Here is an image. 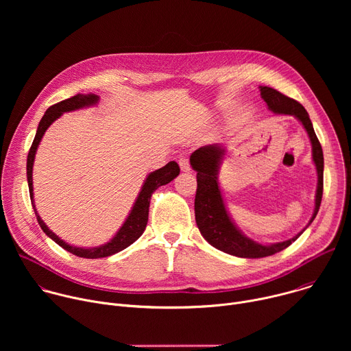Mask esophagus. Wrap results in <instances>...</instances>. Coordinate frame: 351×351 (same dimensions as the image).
Returning a JSON list of instances; mask_svg holds the SVG:
<instances>
[{
    "label": "esophagus",
    "instance_id": "obj_1",
    "mask_svg": "<svg viewBox=\"0 0 351 351\" xmlns=\"http://www.w3.org/2000/svg\"><path fill=\"white\" fill-rule=\"evenodd\" d=\"M179 167L183 172H189L190 171V162H189V158L187 157H182L179 158Z\"/></svg>",
    "mask_w": 351,
    "mask_h": 351
}]
</instances>
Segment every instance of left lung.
Returning <instances> with one entry per match:
<instances>
[{"mask_svg": "<svg viewBox=\"0 0 351 351\" xmlns=\"http://www.w3.org/2000/svg\"><path fill=\"white\" fill-rule=\"evenodd\" d=\"M261 98L269 111L275 115H291L306 129L313 147V162L317 169V191L314 213L306 228L289 240L279 243H258L245 236L230 217L219 184V169L226 156V147L222 144H208L199 147L190 156V165L197 172V193L194 199L195 222L202 236L221 252L240 258H263L282 252L295 241L315 219L324 189V153L314 132L311 119L306 108L295 99L283 95L278 90L267 86L258 87Z\"/></svg>", "mask_w": 351, "mask_h": 351, "instance_id": "obj_1", "label": "left lung"}]
</instances>
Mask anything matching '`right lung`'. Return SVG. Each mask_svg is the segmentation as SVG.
Wrapping results in <instances>:
<instances>
[{"mask_svg": "<svg viewBox=\"0 0 351 351\" xmlns=\"http://www.w3.org/2000/svg\"><path fill=\"white\" fill-rule=\"evenodd\" d=\"M99 101V95L94 94V93H88V94H76L68 99H64V101L54 104L49 107L44 117L41 118L38 126H37V132L33 140V144L30 147V152L27 156V184H29V193H30V199H32V206L34 210V214L37 217L38 225L43 229V232L49 237L53 239L57 244H60L62 248H65L66 252L77 256V257H83V258H104V257H110L114 256L119 252H122L123 248L129 247L132 243H134L144 232L145 226H147V221H148V208H149V198H152V194L154 190H157L160 186H164L169 182H172L180 172L179 165L175 161L168 162L165 167L149 172L143 184L141 189L134 199L133 207L129 211L125 222L122 223V226L118 229V232L114 234V237L97 247H77L73 244L66 243L65 240H62L60 236H57L51 229H49L44 221L41 219V217L38 215L37 210H36V203H34V193H33V165H34V158H36V153L37 148L40 145V141L45 133V130L51 126L58 118H61L65 112H72L76 110H82V108H87V107H94L97 106Z\"/></svg>", "mask_w": 351, "mask_h": 351, "instance_id": "1", "label": "right lung"}]
</instances>
